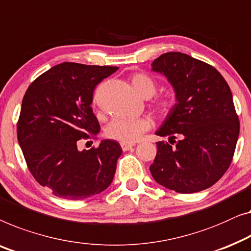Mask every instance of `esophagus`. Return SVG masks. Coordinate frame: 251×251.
<instances>
[{"instance_id": "1", "label": "esophagus", "mask_w": 251, "mask_h": 251, "mask_svg": "<svg viewBox=\"0 0 251 251\" xmlns=\"http://www.w3.org/2000/svg\"><path fill=\"white\" fill-rule=\"evenodd\" d=\"M134 146V144H132V143H121V148H122V151H129L130 148H132Z\"/></svg>"}]
</instances>
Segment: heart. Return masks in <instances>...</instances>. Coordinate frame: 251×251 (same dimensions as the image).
Returning a JSON list of instances; mask_svg holds the SVG:
<instances>
[{
	"mask_svg": "<svg viewBox=\"0 0 251 251\" xmlns=\"http://www.w3.org/2000/svg\"><path fill=\"white\" fill-rule=\"evenodd\" d=\"M133 89L143 99H151L156 93L154 79L145 74H136L131 77ZM176 100L172 97H162L154 101V110L159 118H166L172 112ZM151 126V122L145 118H117L108 125L106 134L108 138L123 143H133L145 130Z\"/></svg>",
	"mask_w": 251,
	"mask_h": 251,
	"instance_id": "obj_1",
	"label": "heart"
}]
</instances>
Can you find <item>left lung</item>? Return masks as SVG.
<instances>
[{"label": "left lung", "mask_w": 251, "mask_h": 251, "mask_svg": "<svg viewBox=\"0 0 251 251\" xmlns=\"http://www.w3.org/2000/svg\"><path fill=\"white\" fill-rule=\"evenodd\" d=\"M151 70L168 78L176 99L155 132L173 141L156 143L152 177L180 194L212 187L230 166L240 131L230 87L212 65L180 52L162 54Z\"/></svg>", "instance_id": "1"}]
</instances>
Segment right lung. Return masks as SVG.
<instances>
[{"instance_id":"add662e5","label":"right lung","mask_w":251,"mask_h":251,"mask_svg":"<svg viewBox=\"0 0 251 251\" xmlns=\"http://www.w3.org/2000/svg\"><path fill=\"white\" fill-rule=\"evenodd\" d=\"M118 69L64 62L35 79L25 94L18 141L32 176L56 197L86 199L113 180L122 154L118 141L101 140L88 151H79L77 143L100 132L93 93Z\"/></svg>"}]
</instances>
